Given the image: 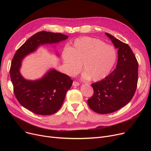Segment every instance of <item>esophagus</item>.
Here are the masks:
<instances>
[{
    "mask_svg": "<svg viewBox=\"0 0 151 151\" xmlns=\"http://www.w3.org/2000/svg\"><path fill=\"white\" fill-rule=\"evenodd\" d=\"M79 85H80V83H79L78 81H74L73 82V86H78Z\"/></svg>",
    "mask_w": 151,
    "mask_h": 151,
    "instance_id": "obj_1",
    "label": "esophagus"
}]
</instances>
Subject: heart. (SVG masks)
Returning a JSON list of instances; mask_svg holds the SVG:
<instances>
[{
    "label": "heart",
    "mask_w": 151,
    "mask_h": 151,
    "mask_svg": "<svg viewBox=\"0 0 151 151\" xmlns=\"http://www.w3.org/2000/svg\"><path fill=\"white\" fill-rule=\"evenodd\" d=\"M62 58L68 75L80 72L83 64L84 78L99 81L105 78L113 69L117 52L113 46L100 39L84 37L76 38L69 48L63 50Z\"/></svg>",
    "instance_id": "b5f03b06"
}]
</instances>
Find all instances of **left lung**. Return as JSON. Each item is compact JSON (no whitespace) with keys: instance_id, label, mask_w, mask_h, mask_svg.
<instances>
[{"instance_id":"8db88e82","label":"left lung","mask_w":151,"mask_h":151,"mask_svg":"<svg viewBox=\"0 0 151 151\" xmlns=\"http://www.w3.org/2000/svg\"><path fill=\"white\" fill-rule=\"evenodd\" d=\"M117 48L116 68L104 80L92 84L93 96L88 104L93 111L108 114L129 104L135 93L138 80V63L130 47L105 33Z\"/></svg>"}]
</instances>
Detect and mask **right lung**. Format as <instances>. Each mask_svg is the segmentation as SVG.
<instances>
[{"mask_svg": "<svg viewBox=\"0 0 151 151\" xmlns=\"http://www.w3.org/2000/svg\"><path fill=\"white\" fill-rule=\"evenodd\" d=\"M68 37L60 33L39 32L30 37L14 55L10 70L14 93L23 107L37 114L51 115L56 113L63 104L73 80L55 70L49 71L40 80H26L19 72L22 60L40 45L59 43Z\"/></svg>", "mask_w": 151, "mask_h": 151, "instance_id": "add662e5", "label": "right lung"}]
</instances>
